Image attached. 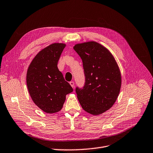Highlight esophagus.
Segmentation results:
<instances>
[{"label": "esophagus", "mask_w": 153, "mask_h": 153, "mask_svg": "<svg viewBox=\"0 0 153 153\" xmlns=\"http://www.w3.org/2000/svg\"><path fill=\"white\" fill-rule=\"evenodd\" d=\"M70 85L71 86V87L73 88H74V87H75V83H74V82H70Z\"/></svg>", "instance_id": "esophagus-1"}]
</instances>
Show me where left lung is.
I'll use <instances>...</instances> for the list:
<instances>
[{
  "mask_svg": "<svg viewBox=\"0 0 153 153\" xmlns=\"http://www.w3.org/2000/svg\"><path fill=\"white\" fill-rule=\"evenodd\" d=\"M73 49L82 59L85 76L83 89L76 88L78 101L87 112L102 114L117 99L122 83L119 67L108 49L95 41L76 44Z\"/></svg>",
  "mask_w": 153,
  "mask_h": 153,
  "instance_id": "1",
  "label": "left lung"
}]
</instances>
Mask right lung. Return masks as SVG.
<instances>
[{
    "mask_svg": "<svg viewBox=\"0 0 153 153\" xmlns=\"http://www.w3.org/2000/svg\"><path fill=\"white\" fill-rule=\"evenodd\" d=\"M66 44L54 42L41 50L30 62L26 74L28 91L42 111L56 113L62 110L66 95L73 91L58 68V62Z\"/></svg>",
    "mask_w": 153,
    "mask_h": 153,
    "instance_id": "right-lung-1",
    "label": "right lung"
}]
</instances>
